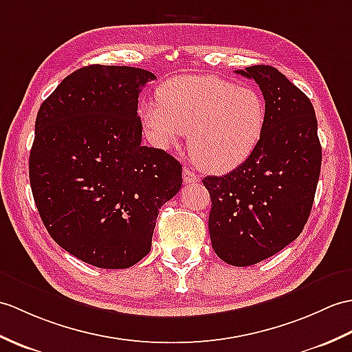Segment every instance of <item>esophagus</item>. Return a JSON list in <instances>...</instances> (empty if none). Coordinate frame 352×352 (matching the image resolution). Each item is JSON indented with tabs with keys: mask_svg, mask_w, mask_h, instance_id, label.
I'll use <instances>...</instances> for the list:
<instances>
[{
	"mask_svg": "<svg viewBox=\"0 0 352 352\" xmlns=\"http://www.w3.org/2000/svg\"><path fill=\"white\" fill-rule=\"evenodd\" d=\"M183 182H184V184H193L196 182H199V177L196 175L193 170L184 168V170H183Z\"/></svg>",
	"mask_w": 352,
	"mask_h": 352,
	"instance_id": "1",
	"label": "esophagus"
}]
</instances>
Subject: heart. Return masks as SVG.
Wrapping results in <instances>:
<instances>
[{"instance_id": "b5f03b06", "label": "heart", "mask_w": 352, "mask_h": 352, "mask_svg": "<svg viewBox=\"0 0 352 352\" xmlns=\"http://www.w3.org/2000/svg\"><path fill=\"white\" fill-rule=\"evenodd\" d=\"M159 103L141 109L146 133L160 148H175L189 132V153L202 170L225 174L256 150L267 127V104L256 89L214 75L166 80Z\"/></svg>"}]
</instances>
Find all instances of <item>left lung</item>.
<instances>
[{
    "mask_svg": "<svg viewBox=\"0 0 352 352\" xmlns=\"http://www.w3.org/2000/svg\"><path fill=\"white\" fill-rule=\"evenodd\" d=\"M236 73L253 79L267 104V127L252 156L222 177H206L208 231L216 255L246 267L276 255L303 231L321 173V144L309 97L272 65Z\"/></svg>",
    "mask_w": 352,
    "mask_h": 352,
    "instance_id": "left-lung-1",
    "label": "left lung"
}]
</instances>
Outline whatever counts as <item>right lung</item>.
Listing matches in <instances>:
<instances>
[{"instance_id": "obj_1", "label": "right lung", "mask_w": 352, "mask_h": 352, "mask_svg": "<svg viewBox=\"0 0 352 352\" xmlns=\"http://www.w3.org/2000/svg\"><path fill=\"white\" fill-rule=\"evenodd\" d=\"M151 72L93 64L40 106L30 183L54 241L99 268H129L151 249L159 208L183 184L182 165L141 144L138 97Z\"/></svg>"}]
</instances>
